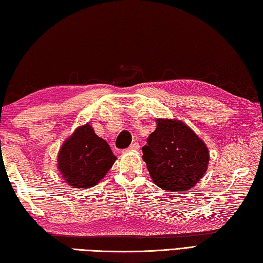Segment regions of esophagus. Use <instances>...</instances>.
Listing matches in <instances>:
<instances>
[{
  "instance_id": "obj_1",
  "label": "esophagus",
  "mask_w": 263,
  "mask_h": 263,
  "mask_svg": "<svg viewBox=\"0 0 263 263\" xmlns=\"http://www.w3.org/2000/svg\"><path fill=\"white\" fill-rule=\"evenodd\" d=\"M138 148H140V144H138L137 142L133 143V144L129 146V150H132V151H136V150H138Z\"/></svg>"
}]
</instances>
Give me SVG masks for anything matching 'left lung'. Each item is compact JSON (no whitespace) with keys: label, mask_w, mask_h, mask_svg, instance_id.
Masks as SVG:
<instances>
[{"label":"left lung","mask_w":263,"mask_h":263,"mask_svg":"<svg viewBox=\"0 0 263 263\" xmlns=\"http://www.w3.org/2000/svg\"><path fill=\"white\" fill-rule=\"evenodd\" d=\"M152 181L171 192L192 189L207 171L209 147L184 122L157 119V128L142 147Z\"/></svg>","instance_id":"left-lung-1"}]
</instances>
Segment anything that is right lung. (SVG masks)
Returning a JSON list of instances; mask_svg holds the SVG:
<instances>
[{
  "label": "right lung",
  "instance_id": "right-lung-1",
  "mask_svg": "<svg viewBox=\"0 0 263 263\" xmlns=\"http://www.w3.org/2000/svg\"><path fill=\"white\" fill-rule=\"evenodd\" d=\"M117 159L110 145L89 123L78 127L58 153V171L72 187L89 189L111 170Z\"/></svg>",
  "mask_w": 263,
  "mask_h": 263
}]
</instances>
